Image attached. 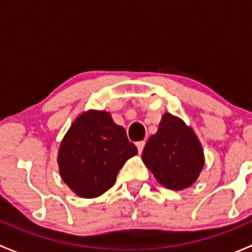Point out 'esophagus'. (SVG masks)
I'll use <instances>...</instances> for the list:
<instances>
[{
	"mask_svg": "<svg viewBox=\"0 0 252 252\" xmlns=\"http://www.w3.org/2000/svg\"><path fill=\"white\" fill-rule=\"evenodd\" d=\"M144 146H145V141H139V142H136V147H138L139 154H141L142 150H144Z\"/></svg>",
	"mask_w": 252,
	"mask_h": 252,
	"instance_id": "1",
	"label": "esophagus"
}]
</instances>
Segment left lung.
Returning a JSON list of instances; mask_svg holds the SVG:
<instances>
[{
  "label": "left lung",
  "mask_w": 252,
  "mask_h": 252,
  "mask_svg": "<svg viewBox=\"0 0 252 252\" xmlns=\"http://www.w3.org/2000/svg\"><path fill=\"white\" fill-rule=\"evenodd\" d=\"M141 158L159 184L175 191L191 187L205 164L204 149L195 131L171 113L162 116L158 130L150 136Z\"/></svg>",
  "instance_id": "1"
}]
</instances>
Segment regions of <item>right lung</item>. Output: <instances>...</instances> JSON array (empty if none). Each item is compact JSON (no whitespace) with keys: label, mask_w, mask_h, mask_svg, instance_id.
I'll return each instance as SVG.
<instances>
[{"label":"right lung","mask_w":252,"mask_h":252,"mask_svg":"<svg viewBox=\"0 0 252 252\" xmlns=\"http://www.w3.org/2000/svg\"><path fill=\"white\" fill-rule=\"evenodd\" d=\"M138 154L126 129L110 112L89 110L75 118L63 136L57 163L61 178L78 196L94 199L116 183L119 169Z\"/></svg>","instance_id":"add662e5"}]
</instances>
